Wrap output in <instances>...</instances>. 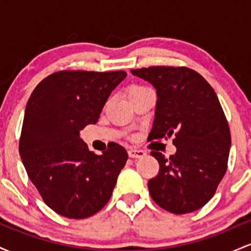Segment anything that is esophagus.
Instances as JSON below:
<instances>
[{"label": "esophagus", "instance_id": "esophagus-1", "mask_svg": "<svg viewBox=\"0 0 251 251\" xmlns=\"http://www.w3.org/2000/svg\"><path fill=\"white\" fill-rule=\"evenodd\" d=\"M146 154V152L144 150L140 149H129L128 150V155L131 158H142Z\"/></svg>", "mask_w": 251, "mask_h": 251}]
</instances>
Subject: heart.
I'll return each mask as SVG.
<instances>
[{
	"label": "heart",
	"mask_w": 251,
	"mask_h": 251,
	"mask_svg": "<svg viewBox=\"0 0 251 251\" xmlns=\"http://www.w3.org/2000/svg\"><path fill=\"white\" fill-rule=\"evenodd\" d=\"M146 89H149V88L145 87V86H142V85H133V86H131V87H129L128 91H127L128 97L132 98V97L137 96V94L142 93V92L146 91Z\"/></svg>",
	"instance_id": "b5f03b06"
}]
</instances>
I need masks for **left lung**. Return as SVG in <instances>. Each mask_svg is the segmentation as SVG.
<instances>
[{
  "label": "left lung",
  "mask_w": 251,
  "mask_h": 251,
  "mask_svg": "<svg viewBox=\"0 0 251 251\" xmlns=\"http://www.w3.org/2000/svg\"><path fill=\"white\" fill-rule=\"evenodd\" d=\"M131 73L157 91L149 139L174 138L177 149L169 158L151 152L159 163V172L149 180L150 195L172 214L196 211L215 195L226 175L231 146L217 94L200 73L186 67L153 66Z\"/></svg>",
  "instance_id": "1"
}]
</instances>
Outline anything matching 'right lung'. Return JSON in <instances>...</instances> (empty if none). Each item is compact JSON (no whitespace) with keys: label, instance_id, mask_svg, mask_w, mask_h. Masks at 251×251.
<instances>
[{"label":"right lung","instance_id":"1","mask_svg":"<svg viewBox=\"0 0 251 251\" xmlns=\"http://www.w3.org/2000/svg\"><path fill=\"white\" fill-rule=\"evenodd\" d=\"M126 75L124 71L56 72L28 100L20 155L43 201L59 215L87 218L111 198L127 152L113 143L98 155L80 131L98 122L109 94Z\"/></svg>","mask_w":251,"mask_h":251}]
</instances>
